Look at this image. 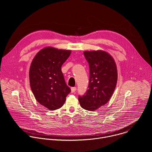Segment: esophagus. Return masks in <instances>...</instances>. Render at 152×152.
<instances>
[{
    "mask_svg": "<svg viewBox=\"0 0 152 152\" xmlns=\"http://www.w3.org/2000/svg\"><path fill=\"white\" fill-rule=\"evenodd\" d=\"M76 87H72L71 88V90H72V93H75L76 90Z\"/></svg>",
    "mask_w": 152,
    "mask_h": 152,
    "instance_id": "1",
    "label": "esophagus"
}]
</instances>
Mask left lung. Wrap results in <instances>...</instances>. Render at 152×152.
<instances>
[{
    "instance_id": "obj_1",
    "label": "left lung",
    "mask_w": 152,
    "mask_h": 152,
    "mask_svg": "<svg viewBox=\"0 0 152 152\" xmlns=\"http://www.w3.org/2000/svg\"><path fill=\"white\" fill-rule=\"evenodd\" d=\"M83 55L89 64V83L78 100L83 109L94 111L111 99L117 82V67L112 56L104 51L85 52Z\"/></svg>"
}]
</instances>
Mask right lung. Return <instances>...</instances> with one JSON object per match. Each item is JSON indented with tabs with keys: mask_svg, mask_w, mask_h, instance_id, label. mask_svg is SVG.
<instances>
[{
	"mask_svg": "<svg viewBox=\"0 0 152 152\" xmlns=\"http://www.w3.org/2000/svg\"><path fill=\"white\" fill-rule=\"evenodd\" d=\"M70 53V50L46 48L37 53L31 63V88L37 102L49 110L61 107L71 92L61 71Z\"/></svg>",
	"mask_w": 152,
	"mask_h": 152,
	"instance_id": "right-lung-1",
	"label": "right lung"
}]
</instances>
